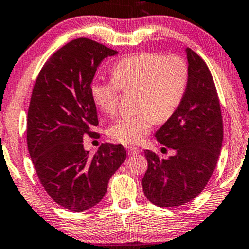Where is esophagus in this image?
I'll list each match as a JSON object with an SVG mask.
<instances>
[{"label":"esophagus","mask_w":249,"mask_h":249,"mask_svg":"<svg viewBox=\"0 0 249 249\" xmlns=\"http://www.w3.org/2000/svg\"><path fill=\"white\" fill-rule=\"evenodd\" d=\"M141 151L139 148H136V146H128V153L129 155H137Z\"/></svg>","instance_id":"obj_1"}]
</instances>
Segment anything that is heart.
<instances>
[{
    "mask_svg": "<svg viewBox=\"0 0 249 249\" xmlns=\"http://www.w3.org/2000/svg\"><path fill=\"white\" fill-rule=\"evenodd\" d=\"M112 77L92 83V100L105 114L113 115L119 108L121 91L136 90L139 110L113 122L108 135L119 142L137 144L150 133L156 119H170L180 106L188 87L189 69L179 55L142 53L120 60L113 67Z\"/></svg>",
    "mask_w": 249,
    "mask_h": 249,
    "instance_id": "heart-1",
    "label": "heart"
}]
</instances>
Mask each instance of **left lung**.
I'll list each match as a JSON object with an SVG mask.
<instances>
[{"label":"left lung","instance_id":"left-lung-1","mask_svg":"<svg viewBox=\"0 0 249 249\" xmlns=\"http://www.w3.org/2000/svg\"><path fill=\"white\" fill-rule=\"evenodd\" d=\"M189 78L185 97L174 114L156 133L168 159L146 150L144 194L160 208H176L194 199L216 168L223 142V119L213 78L199 55L187 48ZM164 148V149H165Z\"/></svg>","mask_w":249,"mask_h":249}]
</instances>
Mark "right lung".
Masks as SVG:
<instances>
[{"label": "right lung", "mask_w": 249, "mask_h": 249, "mask_svg": "<svg viewBox=\"0 0 249 249\" xmlns=\"http://www.w3.org/2000/svg\"><path fill=\"white\" fill-rule=\"evenodd\" d=\"M116 53L94 40H71L46 61L33 87L27 149L47 194L71 211L99 203L110 177L125 160L121 144H101L93 156L83 148L84 135L98 134L92 79L101 61Z\"/></svg>", "instance_id": "add662e5"}]
</instances>
